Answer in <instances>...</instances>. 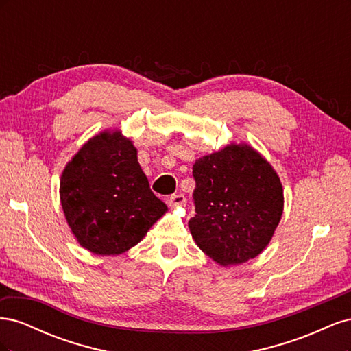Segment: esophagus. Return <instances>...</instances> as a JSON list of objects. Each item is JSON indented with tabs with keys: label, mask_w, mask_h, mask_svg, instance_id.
Instances as JSON below:
<instances>
[{
	"label": "esophagus",
	"mask_w": 351,
	"mask_h": 351,
	"mask_svg": "<svg viewBox=\"0 0 351 351\" xmlns=\"http://www.w3.org/2000/svg\"><path fill=\"white\" fill-rule=\"evenodd\" d=\"M168 205L171 208L186 205V197L183 195H171L168 197Z\"/></svg>",
	"instance_id": "obj_1"
}]
</instances>
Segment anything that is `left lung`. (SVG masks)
<instances>
[{
	"instance_id": "8db88e82",
	"label": "left lung",
	"mask_w": 351,
	"mask_h": 351,
	"mask_svg": "<svg viewBox=\"0 0 351 351\" xmlns=\"http://www.w3.org/2000/svg\"><path fill=\"white\" fill-rule=\"evenodd\" d=\"M196 215L189 221L199 249L219 265L256 258L284 209L282 184L271 164L246 143L196 159Z\"/></svg>"
}]
</instances>
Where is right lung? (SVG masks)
<instances>
[{
    "label": "right lung",
    "mask_w": 351,
    "mask_h": 351,
    "mask_svg": "<svg viewBox=\"0 0 351 351\" xmlns=\"http://www.w3.org/2000/svg\"><path fill=\"white\" fill-rule=\"evenodd\" d=\"M60 199L80 246L102 256L136 246L168 209L152 193L133 142L119 130L93 136L71 158Z\"/></svg>",
    "instance_id": "right-lung-1"
}]
</instances>
